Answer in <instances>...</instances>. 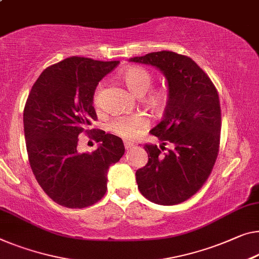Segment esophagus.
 Returning <instances> with one entry per match:
<instances>
[{"label": "esophagus", "instance_id": "34e87169", "mask_svg": "<svg viewBox=\"0 0 259 259\" xmlns=\"http://www.w3.org/2000/svg\"><path fill=\"white\" fill-rule=\"evenodd\" d=\"M135 146V144L133 142H128V141H125L124 142V148H125V150H130V149H133Z\"/></svg>", "mask_w": 259, "mask_h": 259}]
</instances>
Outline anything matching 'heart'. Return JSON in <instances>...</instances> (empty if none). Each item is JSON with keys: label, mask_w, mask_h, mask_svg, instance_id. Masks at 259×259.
<instances>
[{"label": "heart", "mask_w": 259, "mask_h": 259, "mask_svg": "<svg viewBox=\"0 0 259 259\" xmlns=\"http://www.w3.org/2000/svg\"><path fill=\"white\" fill-rule=\"evenodd\" d=\"M121 76L126 87L129 88V91L138 98L150 90L153 82L152 75L143 67H128L122 72ZM100 92H101V86H99L95 92V102H98ZM142 102L152 113L161 114L168 103V91L165 87L149 91L143 97ZM146 126H148V119L140 114L117 117L113 119L110 123V129L123 138L136 137L140 134V131L142 129H145Z\"/></svg>", "instance_id": "heart-1"}]
</instances>
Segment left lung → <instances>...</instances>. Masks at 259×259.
Segmentation results:
<instances>
[{"mask_svg": "<svg viewBox=\"0 0 259 259\" xmlns=\"http://www.w3.org/2000/svg\"><path fill=\"white\" fill-rule=\"evenodd\" d=\"M129 61L159 69L168 90L164 117L150 133L171 149L161 154L157 145H144L149 160L136 172L138 190L163 206L184 202L202 187L218 157L221 133L218 91L194 60L176 52H151Z\"/></svg>", "mask_w": 259, "mask_h": 259, "instance_id": "obj_1", "label": "left lung"}]
</instances>
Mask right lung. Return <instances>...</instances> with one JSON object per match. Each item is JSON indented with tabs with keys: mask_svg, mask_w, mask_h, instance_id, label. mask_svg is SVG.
<instances>
[{
	"mask_svg": "<svg viewBox=\"0 0 259 259\" xmlns=\"http://www.w3.org/2000/svg\"><path fill=\"white\" fill-rule=\"evenodd\" d=\"M119 61L71 57L44 69L26 100L23 123L26 151L37 183L53 201L84 208L103 198L107 172L124 154L119 137L91 129L99 81ZM99 143L92 154L77 151L78 135Z\"/></svg>",
	"mask_w": 259,
	"mask_h": 259,
	"instance_id": "right-lung-1",
	"label": "right lung"
}]
</instances>
